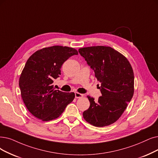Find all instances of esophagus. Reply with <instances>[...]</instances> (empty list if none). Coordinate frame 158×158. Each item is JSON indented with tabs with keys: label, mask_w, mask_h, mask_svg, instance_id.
<instances>
[{
	"label": "esophagus",
	"mask_w": 158,
	"mask_h": 158,
	"mask_svg": "<svg viewBox=\"0 0 158 158\" xmlns=\"http://www.w3.org/2000/svg\"><path fill=\"white\" fill-rule=\"evenodd\" d=\"M83 97H84L83 94H81V93H77V92L75 93V98H80Z\"/></svg>",
	"instance_id": "34e87169"
}]
</instances>
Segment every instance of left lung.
<instances>
[{"instance_id": "left-lung-1", "label": "left lung", "mask_w": 158, "mask_h": 158, "mask_svg": "<svg viewBox=\"0 0 158 158\" xmlns=\"http://www.w3.org/2000/svg\"><path fill=\"white\" fill-rule=\"evenodd\" d=\"M78 52L94 71L102 93L97 102L87 96L90 106L83 113L84 119L97 127L114 123L134 95V74L130 62L110 47H84Z\"/></svg>"}]
</instances>
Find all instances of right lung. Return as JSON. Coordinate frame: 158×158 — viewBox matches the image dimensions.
Returning <instances> with one entry per match:
<instances>
[{"label":"right lung","instance_id":"right-lung-1","mask_svg":"<svg viewBox=\"0 0 158 158\" xmlns=\"http://www.w3.org/2000/svg\"><path fill=\"white\" fill-rule=\"evenodd\" d=\"M78 55L76 49L53 46L34 52L27 60L20 76L21 97L28 110L43 121L60 117L75 97L74 93L54 89V80L60 77L63 64Z\"/></svg>","mask_w":158,"mask_h":158}]
</instances>
